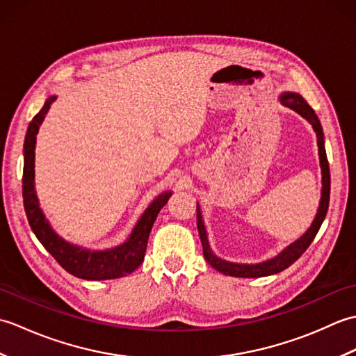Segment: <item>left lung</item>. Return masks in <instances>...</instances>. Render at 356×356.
<instances>
[{
	"mask_svg": "<svg viewBox=\"0 0 356 356\" xmlns=\"http://www.w3.org/2000/svg\"><path fill=\"white\" fill-rule=\"evenodd\" d=\"M282 104L300 113L301 116L307 119L309 122L312 124L314 130L316 133V140H318V154H320V165H321V174H323V191H321V202H320V208L318 213H316L315 220L312 223L311 228L307 229L303 237L300 240L295 241L289 248H286L284 251L280 254L278 257L272 260H268L264 263L259 264H237V263H229L225 261L222 259H218L211 251V248L208 245V238H207V231L205 226H203L202 222V214H200V208L197 205V229H199V236L202 240V246H203V255H205V260L217 269L218 272H222L225 275H231V277H245V278H254V277H266L277 274V272H282L286 268H289L293 261H297L309 245L312 243L316 232L320 231V226L324 220V217L327 214V208H329V197H330V171H329V162H327V156H326V148H324V134H323V128L318 118H316L315 111L312 110L311 105H309L303 97L297 93H284L282 96Z\"/></svg>",
	"mask_w": 356,
	"mask_h": 356,
	"instance_id": "obj_1",
	"label": "left lung"
}]
</instances>
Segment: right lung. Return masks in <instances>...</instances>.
<instances>
[{
  "label": "right lung",
  "mask_w": 356,
  "mask_h": 356,
  "mask_svg": "<svg viewBox=\"0 0 356 356\" xmlns=\"http://www.w3.org/2000/svg\"><path fill=\"white\" fill-rule=\"evenodd\" d=\"M56 96H50L45 101L41 111L29 124L26 140H24V170H22V199H24V209L30 228L35 232L36 238L41 241L42 246L53 255L61 266L69 274L84 278V280H110L119 278L131 274L139 268L143 261L147 251V243L153 223L165 203L168 202L171 193H163L151 203L148 209L143 213L140 220L136 225L124 245L104 252H92L79 246L67 243L58 234L50 228L49 222L45 220L42 211L38 203L35 194V142L36 133L44 120L45 113L49 111L51 102H55Z\"/></svg>",
  "instance_id": "1"
}]
</instances>
